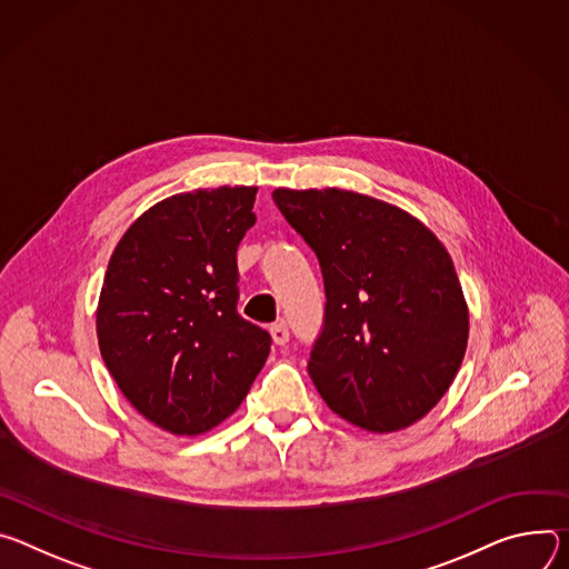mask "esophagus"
Listing matches in <instances>:
<instances>
[{
  "mask_svg": "<svg viewBox=\"0 0 569 569\" xmlns=\"http://www.w3.org/2000/svg\"><path fill=\"white\" fill-rule=\"evenodd\" d=\"M271 339L276 346H284L289 341V328L284 323L271 326Z\"/></svg>",
  "mask_w": 569,
  "mask_h": 569,
  "instance_id": "esophagus-1",
  "label": "esophagus"
}]
</instances>
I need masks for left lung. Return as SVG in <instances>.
<instances>
[{
  "instance_id": "obj_1",
  "label": "left lung",
  "mask_w": 569,
  "mask_h": 569,
  "mask_svg": "<svg viewBox=\"0 0 569 569\" xmlns=\"http://www.w3.org/2000/svg\"><path fill=\"white\" fill-rule=\"evenodd\" d=\"M273 201L323 271L326 323L307 370L326 405L372 433L425 418L455 382L470 328L443 241L350 189L278 187Z\"/></svg>"
}]
</instances>
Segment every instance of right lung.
Listing matches in <instances>:
<instances>
[{
	"label": "right lung",
	"instance_id": "obj_1",
	"mask_svg": "<svg viewBox=\"0 0 569 569\" xmlns=\"http://www.w3.org/2000/svg\"><path fill=\"white\" fill-rule=\"evenodd\" d=\"M258 187L173 194L123 232L97 305L101 357L123 398L176 436L210 431L243 402L271 337L237 313V246Z\"/></svg>",
	"mask_w": 569,
	"mask_h": 569
}]
</instances>
